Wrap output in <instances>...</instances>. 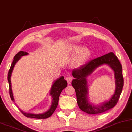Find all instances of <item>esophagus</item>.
Here are the masks:
<instances>
[{
	"instance_id": "34e87169",
	"label": "esophagus",
	"mask_w": 132,
	"mask_h": 132,
	"mask_svg": "<svg viewBox=\"0 0 132 132\" xmlns=\"http://www.w3.org/2000/svg\"><path fill=\"white\" fill-rule=\"evenodd\" d=\"M72 78L71 77H67L66 78V80L67 81V83L68 84H71V82H72Z\"/></svg>"
}]
</instances>
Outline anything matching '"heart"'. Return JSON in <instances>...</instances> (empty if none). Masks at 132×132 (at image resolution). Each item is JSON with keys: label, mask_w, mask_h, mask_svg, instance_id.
<instances>
[{"label": "heart", "mask_w": 132, "mask_h": 132, "mask_svg": "<svg viewBox=\"0 0 132 132\" xmlns=\"http://www.w3.org/2000/svg\"><path fill=\"white\" fill-rule=\"evenodd\" d=\"M67 52L71 57H75L73 62V65L75 68H79L84 65L91 55V52L89 48L77 45L68 46Z\"/></svg>", "instance_id": "obj_1"}]
</instances>
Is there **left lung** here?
<instances>
[{
    "mask_svg": "<svg viewBox=\"0 0 132 132\" xmlns=\"http://www.w3.org/2000/svg\"><path fill=\"white\" fill-rule=\"evenodd\" d=\"M109 66L114 71L116 90L114 94L108 101L99 105L89 102L87 78L96 69L103 65ZM72 85L75 89L78 105L80 110L89 114H97L115 107L119 100L123 87L122 67L117 57L111 52L103 56L97 58L85 64L81 67L72 71Z\"/></svg>",
    "mask_w": 132,
    "mask_h": 132,
    "instance_id": "1",
    "label": "left lung"
}]
</instances>
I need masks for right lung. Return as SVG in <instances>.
Here are the masks:
<instances>
[{
	"label": "right lung",
	"instance_id": "obj_1",
	"mask_svg": "<svg viewBox=\"0 0 132 132\" xmlns=\"http://www.w3.org/2000/svg\"><path fill=\"white\" fill-rule=\"evenodd\" d=\"M29 54L27 52H18L17 54H16L14 57V60L11 65L10 68L9 70V73H8V82H9V93H10V98L11 100L14 101V98L12 88H11V76L12 74L13 71L14 67L15 65L18 62L21 58L25 55H27ZM67 86V82L66 80L64 79V77L63 76H61L60 78H58L57 79L54 80L52 84V87H51L50 90V95L52 96V101L51 105L47 111L43 113H41V114H32V113H27L23 111L20 108L18 107V109L20 110V111L22 112L23 115H24L25 117L28 118H34L36 119H46L47 118L50 117L51 115L53 114V113L54 112V111L56 109V108L58 105V103H59V96L60 95V93L62 92L63 89H64Z\"/></svg>",
	"mask_w": 132,
	"mask_h": 132
}]
</instances>
